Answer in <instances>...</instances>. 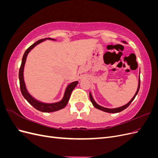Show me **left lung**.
Wrapping results in <instances>:
<instances>
[{
	"instance_id": "left-lung-1",
	"label": "left lung",
	"mask_w": 158,
	"mask_h": 158,
	"mask_svg": "<svg viewBox=\"0 0 158 158\" xmlns=\"http://www.w3.org/2000/svg\"><path fill=\"white\" fill-rule=\"evenodd\" d=\"M122 42L124 43V44H127V43H126L125 41H122ZM140 85V76H139V78H138V88H137V91H136V94H135V95H134V97L132 98V99L131 100V101L129 102L127 104L125 105V106H122V107H120L114 108V109H109V108H106V107H102V106H100L99 105H98L96 102H95L94 101V98H93V97H92V94H91V93L89 92V99H90V101H91V102L92 103L93 106H94L95 108L98 109H99V110H102V111H104V112L110 113H119V112H121V111H123L124 109H125L126 108H127V107L129 106V105H130V104L132 103V102L133 101V100L135 99V97L136 96L137 94L138 93V91H139Z\"/></svg>"
}]
</instances>
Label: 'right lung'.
I'll return each mask as SVG.
<instances>
[{
  "label": "right lung",
  "mask_w": 158,
  "mask_h": 158,
  "mask_svg": "<svg viewBox=\"0 0 158 158\" xmlns=\"http://www.w3.org/2000/svg\"><path fill=\"white\" fill-rule=\"evenodd\" d=\"M47 40H53V41L56 40L54 39H52V38H45V39L40 40L34 43V44L31 45L29 48L27 49V50L25 51L22 58L20 70H19V80H20V90H21L22 94L23 96V98L27 100V102L30 105H31V106L35 109L38 110V111H40L41 112H45V113H50V112L59 111L60 109H63L66 105H67L69 101L71 93L73 91V89L76 88V85H77V84H78V81H75V82H73L70 83V84H69L65 89L63 99H62L60 102H56V103H43L41 102H40L38 101V100L35 99L34 98L31 96L29 92H28V91L27 90L26 87L24 79H23V69H24V66H25L27 56L28 53L30 52V51L34 48L37 45L40 44L42 41H44Z\"/></svg>",
  "instance_id": "right-lung-1"
}]
</instances>
